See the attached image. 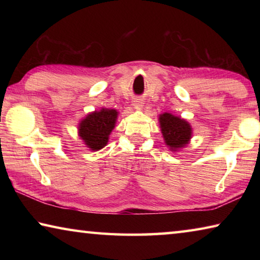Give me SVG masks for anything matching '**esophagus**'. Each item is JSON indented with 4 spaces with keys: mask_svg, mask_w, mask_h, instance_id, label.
Here are the masks:
<instances>
[{
    "mask_svg": "<svg viewBox=\"0 0 260 260\" xmlns=\"http://www.w3.org/2000/svg\"><path fill=\"white\" fill-rule=\"evenodd\" d=\"M133 105L136 108H142L143 107V100L136 98L133 100Z\"/></svg>",
    "mask_w": 260,
    "mask_h": 260,
    "instance_id": "esophagus-1",
    "label": "esophagus"
}]
</instances>
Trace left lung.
Returning a JSON list of instances; mask_svg holds the SVG:
<instances>
[{"instance_id":"1","label":"left lung","mask_w":260,"mask_h":260,"mask_svg":"<svg viewBox=\"0 0 260 260\" xmlns=\"http://www.w3.org/2000/svg\"><path fill=\"white\" fill-rule=\"evenodd\" d=\"M158 120L165 144L171 151H178L187 146L192 134L191 126L188 121L169 112L159 114Z\"/></svg>"}]
</instances>
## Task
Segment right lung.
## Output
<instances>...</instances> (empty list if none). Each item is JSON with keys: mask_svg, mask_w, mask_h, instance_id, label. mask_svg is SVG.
Returning a JSON list of instances; mask_svg holds the SVG:
<instances>
[{"mask_svg": "<svg viewBox=\"0 0 260 260\" xmlns=\"http://www.w3.org/2000/svg\"><path fill=\"white\" fill-rule=\"evenodd\" d=\"M118 111L114 109H101L83 118L79 124L78 131L80 139L87 148L98 151L108 144L109 135L116 125Z\"/></svg>", "mask_w": 260, "mask_h": 260, "instance_id": "1", "label": "right lung"}]
</instances>
